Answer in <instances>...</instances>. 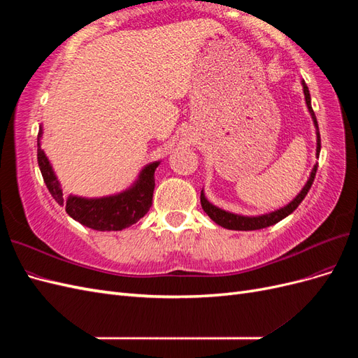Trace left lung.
<instances>
[{
    "instance_id": "1",
    "label": "left lung",
    "mask_w": 358,
    "mask_h": 358,
    "mask_svg": "<svg viewBox=\"0 0 358 358\" xmlns=\"http://www.w3.org/2000/svg\"><path fill=\"white\" fill-rule=\"evenodd\" d=\"M301 86H303V94H305V101L308 106V110L310 113V117L313 121V127H315V134H317V154L315 157H320V150H321V137H320V128H318V122H317V116L313 113L312 109V104H310V94H309V88L306 86L305 80H301ZM318 169V162H315V166L312 167L310 170V175L305 183V187L301 188V191L297 194V196L292 199L288 204H285L284 208H279L273 212H268V213H263V215H255V216H245V215H239V213H233L229 210H224L218 206L212 204L208 199L204 196V189H201V208L203 210L208 213L209 218L216 222L218 225L224 227L227 230H241V231H249V230H259V229H266V227L273 225L279 221H282L284 218L289 213L294 212L299 204L303 201V199L306 197V194L309 192L310 187H312V182L315 179V173Z\"/></svg>"
}]
</instances>
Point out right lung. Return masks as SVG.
Segmentation results:
<instances>
[{
	"mask_svg": "<svg viewBox=\"0 0 358 358\" xmlns=\"http://www.w3.org/2000/svg\"><path fill=\"white\" fill-rule=\"evenodd\" d=\"M43 127L37 136V161L52 197L59 206H66L67 213L74 221L99 231H119L128 229L148 213L155 188V170L161 161H154L140 170L137 179L127 189L104 197H82L62 194L61 182L41 149Z\"/></svg>",
	"mask_w": 358,
	"mask_h": 358,
	"instance_id": "right-lung-1",
	"label": "right lung"
}]
</instances>
